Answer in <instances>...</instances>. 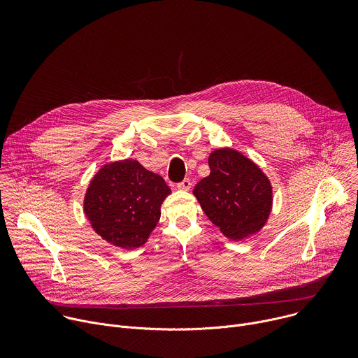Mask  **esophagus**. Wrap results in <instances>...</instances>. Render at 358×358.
I'll return each mask as SVG.
<instances>
[{
  "label": "esophagus",
  "mask_w": 358,
  "mask_h": 358,
  "mask_svg": "<svg viewBox=\"0 0 358 358\" xmlns=\"http://www.w3.org/2000/svg\"><path fill=\"white\" fill-rule=\"evenodd\" d=\"M191 185H192L191 180L185 178V180H182L181 182H178V184H177V188H178V189H181V191H188V189L191 188Z\"/></svg>",
  "instance_id": "obj_1"
}]
</instances>
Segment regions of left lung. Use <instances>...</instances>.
Here are the masks:
<instances>
[{"label": "left lung", "mask_w": 358, "mask_h": 358, "mask_svg": "<svg viewBox=\"0 0 358 358\" xmlns=\"http://www.w3.org/2000/svg\"><path fill=\"white\" fill-rule=\"evenodd\" d=\"M211 173L192 194L202 211L232 241L259 232L272 210V185L265 173L242 152L224 147L208 157Z\"/></svg>", "instance_id": "left-lung-1"}]
</instances>
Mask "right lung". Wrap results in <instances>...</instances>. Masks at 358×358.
I'll return each instance as SVG.
<instances>
[{
  "instance_id": "add662e5",
  "label": "right lung",
  "mask_w": 358,
  "mask_h": 358,
  "mask_svg": "<svg viewBox=\"0 0 358 358\" xmlns=\"http://www.w3.org/2000/svg\"><path fill=\"white\" fill-rule=\"evenodd\" d=\"M171 194L163 177L137 160H120L101 167L92 178L83 211L92 228L122 249L144 245L160 221L162 203Z\"/></svg>"
}]
</instances>
